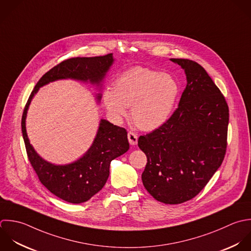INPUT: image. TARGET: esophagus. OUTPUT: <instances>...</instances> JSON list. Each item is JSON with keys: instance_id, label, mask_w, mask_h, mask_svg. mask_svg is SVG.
<instances>
[{"instance_id": "34e87169", "label": "esophagus", "mask_w": 251, "mask_h": 251, "mask_svg": "<svg viewBox=\"0 0 251 251\" xmlns=\"http://www.w3.org/2000/svg\"><path fill=\"white\" fill-rule=\"evenodd\" d=\"M128 140L132 146H135L138 143V136L134 132H128Z\"/></svg>"}]
</instances>
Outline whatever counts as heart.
I'll list each match as a JSON object with an SVG mask.
<instances>
[{
  "label": "heart",
  "instance_id": "obj_1",
  "mask_svg": "<svg viewBox=\"0 0 251 251\" xmlns=\"http://www.w3.org/2000/svg\"><path fill=\"white\" fill-rule=\"evenodd\" d=\"M178 95V82L171 75L136 66L116 78L112 91L104 92L103 101L115 119L125 116L131 106L134 123L142 130L151 131L168 120Z\"/></svg>",
  "mask_w": 251,
  "mask_h": 251
}]
</instances>
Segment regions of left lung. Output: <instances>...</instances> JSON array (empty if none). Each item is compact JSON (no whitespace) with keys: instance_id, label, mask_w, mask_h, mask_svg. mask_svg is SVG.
<instances>
[{"instance_id":"obj_1","label":"left lung","mask_w":251,"mask_h":251,"mask_svg":"<svg viewBox=\"0 0 251 251\" xmlns=\"http://www.w3.org/2000/svg\"><path fill=\"white\" fill-rule=\"evenodd\" d=\"M187 75V86L170 118L140 136L148 162L146 190L158 201L179 204L194 199L221 166L227 150L229 106L206 70L188 58H171Z\"/></svg>"}]
</instances>
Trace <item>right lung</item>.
I'll use <instances>...</instances> for the list:
<instances>
[{
	"mask_svg": "<svg viewBox=\"0 0 251 251\" xmlns=\"http://www.w3.org/2000/svg\"><path fill=\"white\" fill-rule=\"evenodd\" d=\"M113 62L112 53L92 57H71L53 66L38 81L24 107L21 130L28 159L40 182L54 196L70 202L89 201L105 185L110 162L129 150L126 129L100 120L95 141L86 154L67 165H53L41 158L29 143L25 118L28 106L39 88L58 79H76L100 84ZM100 95L98 96V100Z\"/></svg>",
	"mask_w": 251,
	"mask_h": 251,
	"instance_id": "obj_1",
	"label": "right lung"
}]
</instances>
